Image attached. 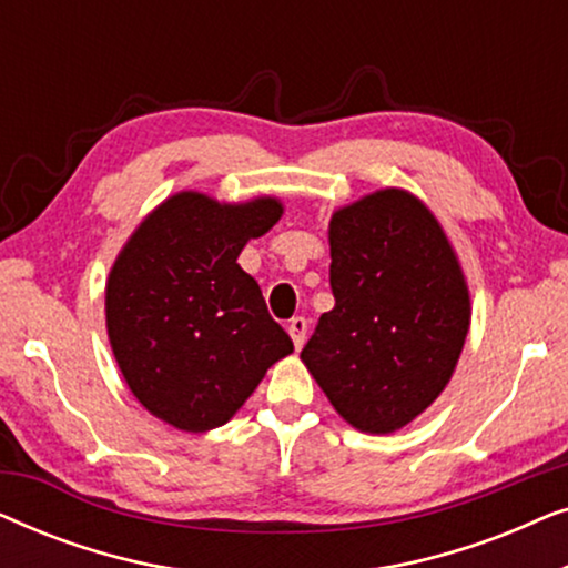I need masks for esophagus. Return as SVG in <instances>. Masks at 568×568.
Returning <instances> with one entry per match:
<instances>
[{
	"label": "esophagus",
	"instance_id": "esophagus-1",
	"mask_svg": "<svg viewBox=\"0 0 568 568\" xmlns=\"http://www.w3.org/2000/svg\"><path fill=\"white\" fill-rule=\"evenodd\" d=\"M290 336L294 341V346L302 348V344H305V336H307V321L305 317H292L290 321Z\"/></svg>",
	"mask_w": 568,
	"mask_h": 568
}]
</instances>
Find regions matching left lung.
Returning a JSON list of instances; mask_svg holds the SVG:
<instances>
[{
    "label": "left lung",
    "mask_w": 568,
    "mask_h": 568,
    "mask_svg": "<svg viewBox=\"0 0 568 568\" xmlns=\"http://www.w3.org/2000/svg\"><path fill=\"white\" fill-rule=\"evenodd\" d=\"M331 290L302 362L359 432L390 434L432 406L470 328V294L445 230L385 189L331 216Z\"/></svg>",
    "instance_id": "8db88e82"
}]
</instances>
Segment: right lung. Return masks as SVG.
I'll list each match as a JSON object with an SVG mask.
<instances>
[{"label":"right lung","instance_id":"1","mask_svg":"<svg viewBox=\"0 0 568 568\" xmlns=\"http://www.w3.org/2000/svg\"><path fill=\"white\" fill-rule=\"evenodd\" d=\"M284 206L261 196L220 204L181 191L154 209L115 258L105 325L136 400L183 432L227 424L266 375L294 352L268 315L261 286L240 268L251 237Z\"/></svg>","mask_w":568,"mask_h":568}]
</instances>
